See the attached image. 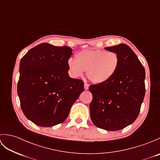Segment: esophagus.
Wrapping results in <instances>:
<instances>
[{"label": "esophagus", "instance_id": "1", "mask_svg": "<svg viewBox=\"0 0 160 160\" xmlns=\"http://www.w3.org/2000/svg\"><path fill=\"white\" fill-rule=\"evenodd\" d=\"M84 89L88 90V89H89V84H88V83H87V82H84Z\"/></svg>", "mask_w": 160, "mask_h": 160}]
</instances>
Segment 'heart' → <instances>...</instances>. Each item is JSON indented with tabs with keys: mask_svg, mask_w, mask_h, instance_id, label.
Instances as JSON below:
<instances>
[{
	"mask_svg": "<svg viewBox=\"0 0 160 160\" xmlns=\"http://www.w3.org/2000/svg\"><path fill=\"white\" fill-rule=\"evenodd\" d=\"M120 62V56L114 52L84 49L77 53L76 60H69L68 68L73 78L82 76L85 70L87 77L91 82L104 84L116 73Z\"/></svg>",
	"mask_w": 160,
	"mask_h": 160,
	"instance_id": "b5f03b06",
	"label": "heart"
}]
</instances>
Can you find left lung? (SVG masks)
Masks as SVG:
<instances>
[{
  "label": "left lung",
  "mask_w": 160,
  "mask_h": 160,
  "mask_svg": "<svg viewBox=\"0 0 160 160\" xmlns=\"http://www.w3.org/2000/svg\"><path fill=\"white\" fill-rule=\"evenodd\" d=\"M118 54L116 73L104 84H91L93 99L90 115L94 125L107 131H118L134 122L145 95V69L138 58L125 44L106 47Z\"/></svg>",
  "instance_id": "8db88e82"
}]
</instances>
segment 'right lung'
Returning a JSON list of instances; mask_svg holds the SVG:
<instances>
[{
    "mask_svg": "<svg viewBox=\"0 0 160 160\" xmlns=\"http://www.w3.org/2000/svg\"><path fill=\"white\" fill-rule=\"evenodd\" d=\"M72 49L42 43L30 49L20 62L17 91L27 118L40 127H53L67 118L84 91V82L69 76Z\"/></svg>",
    "mask_w": 160,
    "mask_h": 160,
    "instance_id": "add662e5",
    "label": "right lung"
}]
</instances>
